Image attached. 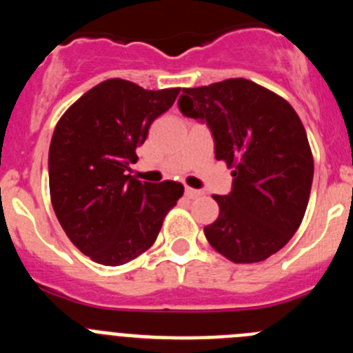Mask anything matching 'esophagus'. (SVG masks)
<instances>
[{
    "instance_id": "obj_1",
    "label": "esophagus",
    "mask_w": 353,
    "mask_h": 353,
    "mask_svg": "<svg viewBox=\"0 0 353 353\" xmlns=\"http://www.w3.org/2000/svg\"><path fill=\"white\" fill-rule=\"evenodd\" d=\"M185 196L189 199H194L198 196H201V191H196V189H191V187H185Z\"/></svg>"
}]
</instances>
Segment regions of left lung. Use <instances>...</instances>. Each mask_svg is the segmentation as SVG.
I'll list each match as a JSON object with an SVG mask.
<instances>
[{"label":"left lung","instance_id":"8db88e82","mask_svg":"<svg viewBox=\"0 0 353 353\" xmlns=\"http://www.w3.org/2000/svg\"><path fill=\"white\" fill-rule=\"evenodd\" d=\"M179 108L207 121L215 159L232 168L219 217L205 226L208 244L233 263H258L285 248L304 219L313 154L295 109L249 79L183 88Z\"/></svg>","mask_w":353,"mask_h":353}]
</instances>
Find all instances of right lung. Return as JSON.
<instances>
[{"label": "right lung", "instance_id": "1", "mask_svg": "<svg viewBox=\"0 0 353 353\" xmlns=\"http://www.w3.org/2000/svg\"><path fill=\"white\" fill-rule=\"evenodd\" d=\"M179 93L108 79L56 123L49 146L52 208L72 244L97 263H129L152 248L166 214L182 198V183H141L127 174L150 125Z\"/></svg>", "mask_w": 353, "mask_h": 353}]
</instances>
